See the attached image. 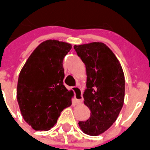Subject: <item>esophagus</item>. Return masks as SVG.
Listing matches in <instances>:
<instances>
[{
	"label": "esophagus",
	"instance_id": "esophagus-1",
	"mask_svg": "<svg viewBox=\"0 0 150 150\" xmlns=\"http://www.w3.org/2000/svg\"><path fill=\"white\" fill-rule=\"evenodd\" d=\"M72 90L75 92V99L77 104L81 103L83 100V96H82V91L79 87H73Z\"/></svg>",
	"mask_w": 150,
	"mask_h": 150
}]
</instances>
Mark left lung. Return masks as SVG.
<instances>
[{"label": "left lung", "instance_id": "1", "mask_svg": "<svg viewBox=\"0 0 150 150\" xmlns=\"http://www.w3.org/2000/svg\"><path fill=\"white\" fill-rule=\"evenodd\" d=\"M86 67L87 88L83 96L91 111L87 120L79 122L83 132L98 136L112 125L125 100V81L122 67L113 52L103 42L75 45Z\"/></svg>", "mask_w": 150, "mask_h": 150}]
</instances>
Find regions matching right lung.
<instances>
[{
    "label": "right lung",
    "mask_w": 150,
    "mask_h": 150,
    "mask_svg": "<svg viewBox=\"0 0 150 150\" xmlns=\"http://www.w3.org/2000/svg\"><path fill=\"white\" fill-rule=\"evenodd\" d=\"M71 45L46 40L28 58L19 74L17 99L25 121L34 130H49L64 108L71 106L73 91L63 85V59Z\"/></svg>",
    "instance_id": "obj_1"
}]
</instances>
